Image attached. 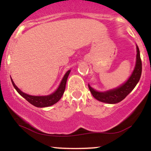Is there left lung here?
<instances>
[{
    "label": "left lung",
    "mask_w": 151,
    "mask_h": 151,
    "mask_svg": "<svg viewBox=\"0 0 151 151\" xmlns=\"http://www.w3.org/2000/svg\"><path fill=\"white\" fill-rule=\"evenodd\" d=\"M137 55H136V63L134 70L132 74L128 79L125 84L121 85L120 87L116 89L110 90L106 92H99L89 85V89L91 91L92 96L98 101L104 102L108 104H116L124 99L127 95L134 89L135 86L138 84V81L141 76L142 72V62L140 56V51L138 47H136Z\"/></svg>",
    "instance_id": "1"
}]
</instances>
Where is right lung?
<instances>
[{
	"instance_id": "add662e5",
	"label": "right lung",
	"mask_w": 151,
	"mask_h": 151,
	"mask_svg": "<svg viewBox=\"0 0 151 151\" xmlns=\"http://www.w3.org/2000/svg\"><path fill=\"white\" fill-rule=\"evenodd\" d=\"M70 70L67 71V73L65 74L63 79L60 83V85L59 86V88L57 89V91H55V92L52 94L48 95V96H31V95H28L27 93H23L22 91H20V89L15 86V83L13 82V79H11L12 84H13V86L16 91L20 93V95L23 98H25L29 103H30L31 104H32L36 107H47L52 106L55 104H56L60 99L62 98V95H63L64 92H65V87H66V83H67V78H68L69 74H70Z\"/></svg>"
}]
</instances>
